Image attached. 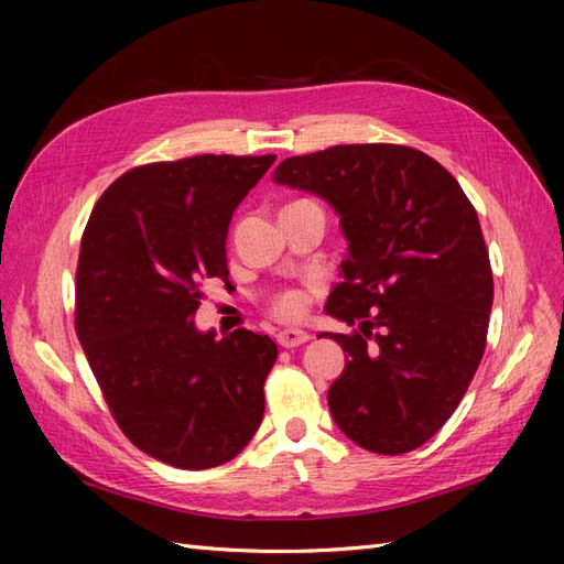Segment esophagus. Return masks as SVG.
Listing matches in <instances>:
<instances>
[{
  "label": "esophagus",
  "mask_w": 564,
  "mask_h": 564,
  "mask_svg": "<svg viewBox=\"0 0 564 564\" xmlns=\"http://www.w3.org/2000/svg\"><path fill=\"white\" fill-rule=\"evenodd\" d=\"M311 336L305 334V332H301V329H282L280 334H278V344L282 346V348H296V346H301V344H305V340H308Z\"/></svg>",
  "instance_id": "34e87169"
}]
</instances>
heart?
<instances>
[{
  "instance_id": "heart-1",
  "label": "heart",
  "mask_w": 564,
  "mask_h": 564,
  "mask_svg": "<svg viewBox=\"0 0 564 564\" xmlns=\"http://www.w3.org/2000/svg\"><path fill=\"white\" fill-rule=\"evenodd\" d=\"M305 305H308V299H305L301 289H284V292L270 301V313L282 322H294L303 317Z\"/></svg>"
}]
</instances>
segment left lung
<instances>
[{
    "label": "left lung",
    "instance_id": "left-lung-1",
    "mask_svg": "<svg viewBox=\"0 0 564 564\" xmlns=\"http://www.w3.org/2000/svg\"><path fill=\"white\" fill-rule=\"evenodd\" d=\"M282 185L340 216L350 256L327 313L346 355L329 412L355 445L406 454L456 412L485 355L494 280L477 212L425 152L395 143L332 145L289 158Z\"/></svg>",
    "mask_w": 564,
    "mask_h": 564
}]
</instances>
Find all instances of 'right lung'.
<instances>
[{
    "instance_id": "1",
    "label": "right lung",
    "mask_w": 564,
    "mask_h": 564,
    "mask_svg": "<svg viewBox=\"0 0 564 564\" xmlns=\"http://www.w3.org/2000/svg\"><path fill=\"white\" fill-rule=\"evenodd\" d=\"M275 155H195L133 166L82 235L75 329L112 419L162 464H228L259 431L278 346L195 329L202 282L228 280L232 212Z\"/></svg>"
}]
</instances>
